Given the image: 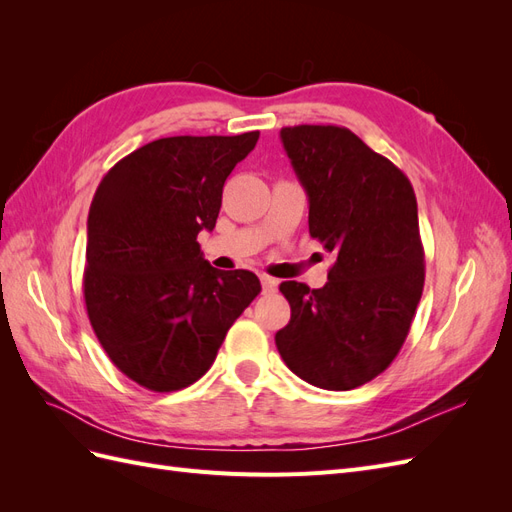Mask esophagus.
<instances>
[{"label":"esophagus","instance_id":"obj_1","mask_svg":"<svg viewBox=\"0 0 512 512\" xmlns=\"http://www.w3.org/2000/svg\"><path fill=\"white\" fill-rule=\"evenodd\" d=\"M260 284H262V292H275L277 288V280L269 275H260Z\"/></svg>","mask_w":512,"mask_h":512}]
</instances>
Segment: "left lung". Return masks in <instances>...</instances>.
<instances>
[{"instance_id":"obj_1","label":"left lung","mask_w":512,"mask_h":512,"mask_svg":"<svg viewBox=\"0 0 512 512\" xmlns=\"http://www.w3.org/2000/svg\"><path fill=\"white\" fill-rule=\"evenodd\" d=\"M309 200V235L335 252L329 282H282L290 322L275 346L292 374L350 391L393 363L425 284L416 196L408 177L337 126L282 128Z\"/></svg>"}]
</instances>
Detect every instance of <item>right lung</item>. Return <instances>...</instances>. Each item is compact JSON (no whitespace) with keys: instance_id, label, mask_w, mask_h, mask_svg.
Masks as SVG:
<instances>
[{"instance_id":"obj_1","label":"right lung","mask_w":512,"mask_h":512,"mask_svg":"<svg viewBox=\"0 0 512 512\" xmlns=\"http://www.w3.org/2000/svg\"><path fill=\"white\" fill-rule=\"evenodd\" d=\"M258 136L158 138L108 170L91 200L87 316L108 359L149 391L203 378L260 292L252 271L213 269L196 241L215 228L224 181Z\"/></svg>"}]
</instances>
